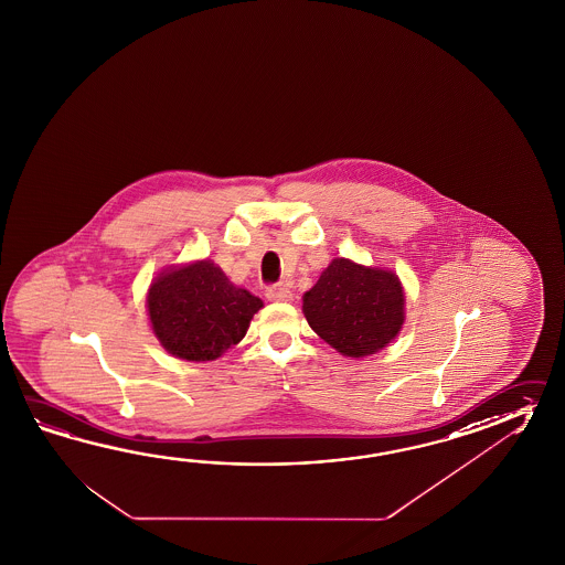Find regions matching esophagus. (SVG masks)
Listing matches in <instances>:
<instances>
[{
  "label": "esophagus",
  "instance_id": "34e87169",
  "mask_svg": "<svg viewBox=\"0 0 565 565\" xmlns=\"http://www.w3.org/2000/svg\"><path fill=\"white\" fill-rule=\"evenodd\" d=\"M265 298L269 301H289L291 291L286 286H271V288L265 289Z\"/></svg>",
  "mask_w": 565,
  "mask_h": 565
}]
</instances>
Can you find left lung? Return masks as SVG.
<instances>
[{
	"mask_svg": "<svg viewBox=\"0 0 565 565\" xmlns=\"http://www.w3.org/2000/svg\"><path fill=\"white\" fill-rule=\"evenodd\" d=\"M301 310L313 332L332 349L363 359L385 349L399 334L405 296L393 271L339 257L303 294Z\"/></svg>",
	"mask_w": 565,
	"mask_h": 565,
	"instance_id": "left-lung-1",
	"label": "left lung"
}]
</instances>
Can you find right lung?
<instances>
[{"label": "right lung", "instance_id": "1", "mask_svg": "<svg viewBox=\"0 0 565 565\" xmlns=\"http://www.w3.org/2000/svg\"><path fill=\"white\" fill-rule=\"evenodd\" d=\"M264 301L228 281L213 262L170 267L151 281L148 313L163 349L182 361H214L247 334Z\"/></svg>", "mask_w": 565, "mask_h": 565}]
</instances>
